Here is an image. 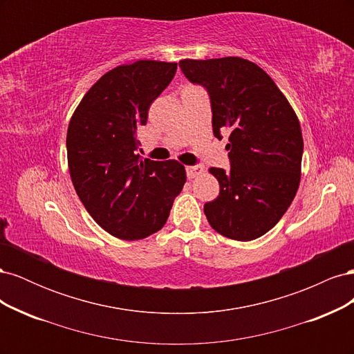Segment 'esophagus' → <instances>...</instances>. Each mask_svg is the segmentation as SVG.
<instances>
[{
    "label": "esophagus",
    "mask_w": 354,
    "mask_h": 354,
    "mask_svg": "<svg viewBox=\"0 0 354 354\" xmlns=\"http://www.w3.org/2000/svg\"><path fill=\"white\" fill-rule=\"evenodd\" d=\"M202 173H203L202 167H186V174H187V178H190V180L195 177H199Z\"/></svg>",
    "instance_id": "1"
}]
</instances>
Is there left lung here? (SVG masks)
Listing matches in <instances>:
<instances>
[{
    "instance_id": "obj_1",
    "label": "left lung",
    "mask_w": 354,
    "mask_h": 354,
    "mask_svg": "<svg viewBox=\"0 0 354 354\" xmlns=\"http://www.w3.org/2000/svg\"><path fill=\"white\" fill-rule=\"evenodd\" d=\"M192 82L209 93L214 136L229 131L230 169L209 168L220 195L203 205L224 238L252 241L276 226L301 180L303 134L285 94L259 65L242 57L183 59Z\"/></svg>"
}]
</instances>
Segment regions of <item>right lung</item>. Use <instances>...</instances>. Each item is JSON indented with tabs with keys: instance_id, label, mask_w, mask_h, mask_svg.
Returning <instances> with one entry per match:
<instances>
[{
	"instance_id": "add662e5",
	"label": "right lung",
	"mask_w": 354,
	"mask_h": 354,
	"mask_svg": "<svg viewBox=\"0 0 354 354\" xmlns=\"http://www.w3.org/2000/svg\"><path fill=\"white\" fill-rule=\"evenodd\" d=\"M177 63L138 60L106 72L75 109L66 136L75 190L99 226L124 241L164 227L186 183L178 160L136 153L152 102L174 78Z\"/></svg>"
}]
</instances>
